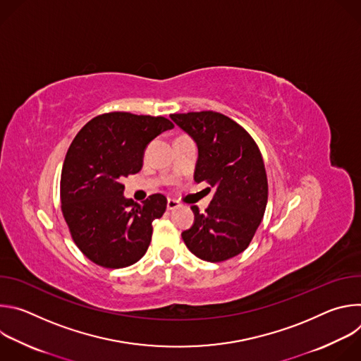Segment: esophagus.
I'll use <instances>...</instances> for the list:
<instances>
[{
    "instance_id": "obj_1",
    "label": "esophagus",
    "mask_w": 361,
    "mask_h": 361,
    "mask_svg": "<svg viewBox=\"0 0 361 361\" xmlns=\"http://www.w3.org/2000/svg\"><path fill=\"white\" fill-rule=\"evenodd\" d=\"M180 202L177 200H173V198H169L167 200V210H176L180 207Z\"/></svg>"
}]
</instances>
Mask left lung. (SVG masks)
Wrapping results in <instances>:
<instances>
[{"mask_svg": "<svg viewBox=\"0 0 361 361\" xmlns=\"http://www.w3.org/2000/svg\"><path fill=\"white\" fill-rule=\"evenodd\" d=\"M197 144L195 183L214 188L204 213L192 205V226L181 233L198 259L219 263L243 252L259 228L267 205L269 184L262 152L235 121L216 111L171 114Z\"/></svg>", "mask_w": 361, "mask_h": 361, "instance_id": "8db88e82", "label": "left lung"}]
</instances>
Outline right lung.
<instances>
[{"label":"right lung","instance_id":"1","mask_svg":"<svg viewBox=\"0 0 361 361\" xmlns=\"http://www.w3.org/2000/svg\"><path fill=\"white\" fill-rule=\"evenodd\" d=\"M171 128L166 117L117 111L92 118L73 140L61 171V210L92 263L123 269L145 254L167 198L152 194L137 204L124 197L121 180L142 169L147 145Z\"/></svg>","mask_w":361,"mask_h":361}]
</instances>
